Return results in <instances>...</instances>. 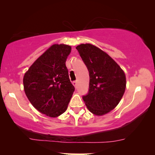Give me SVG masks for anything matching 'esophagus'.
<instances>
[{
	"label": "esophagus",
	"instance_id": "34e87169",
	"mask_svg": "<svg viewBox=\"0 0 155 155\" xmlns=\"http://www.w3.org/2000/svg\"><path fill=\"white\" fill-rule=\"evenodd\" d=\"M73 84L74 86H75V87L77 88V86H78V81H77V80H75V81H73Z\"/></svg>",
	"mask_w": 155,
	"mask_h": 155
}]
</instances>
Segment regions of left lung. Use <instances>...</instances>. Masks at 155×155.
<instances>
[{
  "label": "left lung",
  "mask_w": 155,
  "mask_h": 155,
  "mask_svg": "<svg viewBox=\"0 0 155 155\" xmlns=\"http://www.w3.org/2000/svg\"><path fill=\"white\" fill-rule=\"evenodd\" d=\"M77 50L90 73V89L82 99L87 108L96 116L115 109L126 90L124 71L109 55L91 44H81Z\"/></svg>",
  "instance_id": "obj_1"
}]
</instances>
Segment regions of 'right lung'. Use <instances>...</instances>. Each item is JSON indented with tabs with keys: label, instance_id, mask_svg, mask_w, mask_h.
Here are the masks:
<instances>
[{
	"label": "right lung",
	"instance_id": "add662e5",
	"mask_svg": "<svg viewBox=\"0 0 155 155\" xmlns=\"http://www.w3.org/2000/svg\"><path fill=\"white\" fill-rule=\"evenodd\" d=\"M71 51V46L53 44L33 63L23 78L29 101L49 117H58L66 111L75 90L65 65Z\"/></svg>",
	"mask_w": 155,
	"mask_h": 155
}]
</instances>
